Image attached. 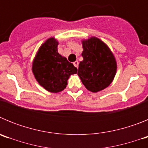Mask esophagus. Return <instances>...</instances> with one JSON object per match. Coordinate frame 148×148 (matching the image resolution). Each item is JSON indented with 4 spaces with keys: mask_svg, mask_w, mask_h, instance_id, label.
I'll list each match as a JSON object with an SVG mask.
<instances>
[{
    "mask_svg": "<svg viewBox=\"0 0 148 148\" xmlns=\"http://www.w3.org/2000/svg\"><path fill=\"white\" fill-rule=\"evenodd\" d=\"M73 64H74V66H75L76 68L78 67V62L77 61H74V62H73Z\"/></svg>",
    "mask_w": 148,
    "mask_h": 148,
    "instance_id": "1",
    "label": "esophagus"
}]
</instances>
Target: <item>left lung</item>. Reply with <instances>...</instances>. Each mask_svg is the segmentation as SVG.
Instances as JSON below:
<instances>
[{
    "label": "left lung",
    "mask_w": 148,
    "mask_h": 148,
    "mask_svg": "<svg viewBox=\"0 0 148 148\" xmlns=\"http://www.w3.org/2000/svg\"><path fill=\"white\" fill-rule=\"evenodd\" d=\"M84 60L78 75L86 88L92 92L104 90L111 84L116 73V59L108 47L97 38L82 41Z\"/></svg>",
    "instance_id": "obj_1"
}]
</instances>
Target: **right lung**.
Returning a JSON list of instances; mask_svg holds the SVG:
<instances>
[{"instance_id":"obj_1","label":"right lung","mask_w":148,"mask_h":148,"mask_svg":"<svg viewBox=\"0 0 148 148\" xmlns=\"http://www.w3.org/2000/svg\"><path fill=\"white\" fill-rule=\"evenodd\" d=\"M58 42L53 38L41 45L32 64V72L40 85L51 92L66 88L70 75L77 68L58 53Z\"/></svg>"}]
</instances>
